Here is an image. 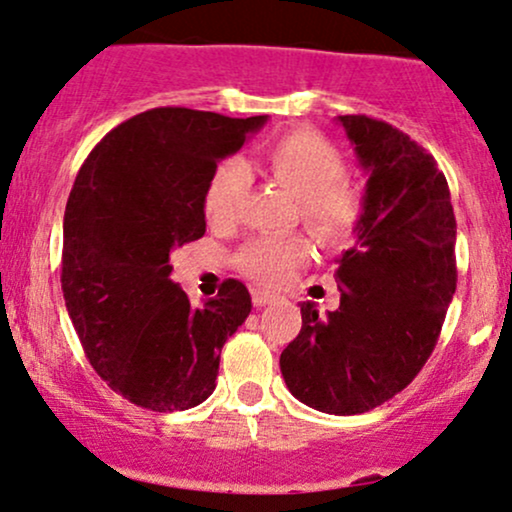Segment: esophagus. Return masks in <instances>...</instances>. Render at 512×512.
<instances>
[{"label": "esophagus", "mask_w": 512, "mask_h": 512, "mask_svg": "<svg viewBox=\"0 0 512 512\" xmlns=\"http://www.w3.org/2000/svg\"><path fill=\"white\" fill-rule=\"evenodd\" d=\"M279 301V296H274V293L269 291H252V303H255V308H264V305Z\"/></svg>", "instance_id": "34e87169"}]
</instances>
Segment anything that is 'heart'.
I'll list each match as a JSON object with an SVG mask.
<instances>
[{"mask_svg":"<svg viewBox=\"0 0 512 512\" xmlns=\"http://www.w3.org/2000/svg\"><path fill=\"white\" fill-rule=\"evenodd\" d=\"M269 175L298 199L301 221L325 240H342L361 221L366 195L361 182L344 175V158L320 134L293 129L264 144ZM248 195V170L240 161L214 168L204 190V216L214 228L236 226ZM308 255V243L296 236H267L238 255V264L262 286H279Z\"/></svg>","mask_w":512,"mask_h":512,"instance_id":"b5f03b06","label":"heart"}]
</instances>
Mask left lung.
Instances as JSON below:
<instances>
[{"label":"left lung","mask_w":512,"mask_h":512,"mask_svg":"<svg viewBox=\"0 0 512 512\" xmlns=\"http://www.w3.org/2000/svg\"><path fill=\"white\" fill-rule=\"evenodd\" d=\"M368 170L356 245L337 257L339 308L301 303L279 366L291 395L325 414H363L402 392L436 349L457 286V223L445 175L409 134L339 115Z\"/></svg>","instance_id":"obj_1"}]
</instances>
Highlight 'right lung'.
<instances>
[{
  "mask_svg": "<svg viewBox=\"0 0 512 512\" xmlns=\"http://www.w3.org/2000/svg\"><path fill=\"white\" fill-rule=\"evenodd\" d=\"M264 122L146 110L110 129L76 175L64 209V303L93 370L137 407L166 414L202 404L223 344L250 315L238 279L195 308L170 279V252L204 236L216 163Z\"/></svg>",
  "mask_w": 512,
  "mask_h": 512,
  "instance_id": "add662e5",
  "label": "right lung"
}]
</instances>
